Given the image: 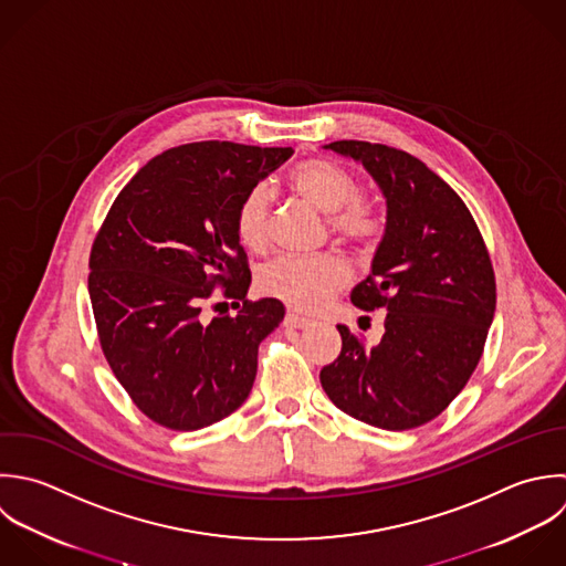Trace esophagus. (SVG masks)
I'll return each instance as SVG.
<instances>
[{
  "label": "esophagus",
  "instance_id": "34e87169",
  "mask_svg": "<svg viewBox=\"0 0 566 566\" xmlns=\"http://www.w3.org/2000/svg\"><path fill=\"white\" fill-rule=\"evenodd\" d=\"M284 324H286V326H291V328H306V326H311V319L289 311V313H286V317H284Z\"/></svg>",
  "mask_w": 566,
  "mask_h": 566
}]
</instances>
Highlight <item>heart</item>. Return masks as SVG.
Instances as JSON below:
<instances>
[{
    "mask_svg": "<svg viewBox=\"0 0 566 566\" xmlns=\"http://www.w3.org/2000/svg\"><path fill=\"white\" fill-rule=\"evenodd\" d=\"M291 189L328 216L333 233L353 244H370L381 233V216L357 196L355 176L328 158H311L289 174ZM235 233L247 249L269 242V193L262 185L249 189L235 209ZM348 280L346 264L335 255H282L264 264L258 286L264 295L300 311L322 308Z\"/></svg>",
    "mask_w": 566,
    "mask_h": 566,
    "instance_id": "b5f03b06",
    "label": "heart"
}]
</instances>
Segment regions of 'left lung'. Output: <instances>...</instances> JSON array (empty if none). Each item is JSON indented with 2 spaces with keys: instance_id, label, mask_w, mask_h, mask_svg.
Wrapping results in <instances>:
<instances>
[{
  "instance_id": "1",
  "label": "left lung",
  "mask_w": 566,
  "mask_h": 566,
  "mask_svg": "<svg viewBox=\"0 0 566 566\" xmlns=\"http://www.w3.org/2000/svg\"><path fill=\"white\" fill-rule=\"evenodd\" d=\"M324 147L359 160L386 198L384 238L350 300L388 313L373 348L337 326L342 353L319 381L357 421L412 430L439 417L481 361L496 311L492 260L461 196L426 163L366 140Z\"/></svg>"
}]
</instances>
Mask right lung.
I'll list each match as a JSON object with an SVG mask.
<instances>
[{
	"mask_svg": "<svg viewBox=\"0 0 566 566\" xmlns=\"http://www.w3.org/2000/svg\"><path fill=\"white\" fill-rule=\"evenodd\" d=\"M291 154L229 140L171 147L120 189L94 238L87 291L103 355L163 428L218 423L253 388L258 346L284 319V304L244 300L251 271L235 209ZM218 285L235 316L201 313Z\"/></svg>",
	"mask_w": 566,
	"mask_h": 566,
	"instance_id": "add662e5",
	"label": "right lung"
}]
</instances>
